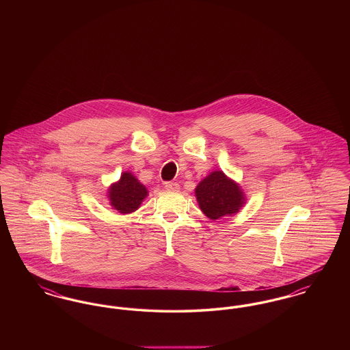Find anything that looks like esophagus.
<instances>
[{"instance_id": "1", "label": "esophagus", "mask_w": 350, "mask_h": 350, "mask_svg": "<svg viewBox=\"0 0 350 350\" xmlns=\"http://www.w3.org/2000/svg\"><path fill=\"white\" fill-rule=\"evenodd\" d=\"M164 187L167 189V190H169V191H177L178 189H180V185L177 183H165V185H164Z\"/></svg>"}]
</instances>
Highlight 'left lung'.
I'll return each instance as SVG.
<instances>
[{
	"label": "left lung",
	"instance_id": "1",
	"mask_svg": "<svg viewBox=\"0 0 350 350\" xmlns=\"http://www.w3.org/2000/svg\"><path fill=\"white\" fill-rule=\"evenodd\" d=\"M196 198L202 213L211 220L232 217L247 203L241 186L219 169L197 185Z\"/></svg>",
	"mask_w": 350,
	"mask_h": 350
}]
</instances>
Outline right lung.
I'll use <instances>...</instances> for the list:
<instances>
[{
	"mask_svg": "<svg viewBox=\"0 0 350 350\" xmlns=\"http://www.w3.org/2000/svg\"><path fill=\"white\" fill-rule=\"evenodd\" d=\"M148 190L131 172H123L117 183H113L107 189V200L113 210L122 215L136 211L142 202L147 198Z\"/></svg>",
	"mask_w": 350,
	"mask_h": 350,
	"instance_id": "right-lung-1",
	"label": "right lung"
}]
</instances>
